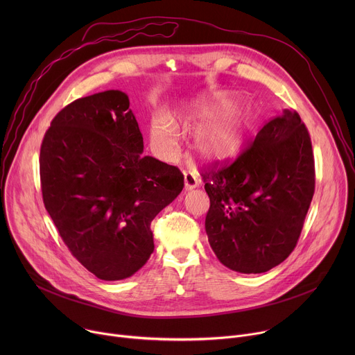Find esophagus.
I'll return each instance as SVG.
<instances>
[{"instance_id": "1", "label": "esophagus", "mask_w": 355, "mask_h": 355, "mask_svg": "<svg viewBox=\"0 0 355 355\" xmlns=\"http://www.w3.org/2000/svg\"><path fill=\"white\" fill-rule=\"evenodd\" d=\"M198 185H199L198 175L192 171H185L184 173V187H185V189H193Z\"/></svg>"}]
</instances>
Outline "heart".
Returning <instances> with one entry per match:
<instances>
[{
  "label": "heart",
  "instance_id": "1",
  "mask_svg": "<svg viewBox=\"0 0 355 355\" xmlns=\"http://www.w3.org/2000/svg\"><path fill=\"white\" fill-rule=\"evenodd\" d=\"M232 105L233 98L229 94H215L198 99L180 116L184 126L200 123L193 133V146L202 159L223 163L236 159L243 151L251 126L250 112L234 110L211 119L226 112ZM177 125L178 122H173L167 116H157L151 125V141L163 156L175 155L180 139Z\"/></svg>",
  "mask_w": 355,
  "mask_h": 355
}]
</instances>
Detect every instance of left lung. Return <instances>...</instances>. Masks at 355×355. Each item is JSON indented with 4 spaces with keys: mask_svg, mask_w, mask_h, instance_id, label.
Segmentation results:
<instances>
[{
    "mask_svg": "<svg viewBox=\"0 0 355 355\" xmlns=\"http://www.w3.org/2000/svg\"><path fill=\"white\" fill-rule=\"evenodd\" d=\"M211 207L205 219L218 260L241 274H261L293 251L315 193L309 132L285 110L227 167L202 171Z\"/></svg>",
    "mask_w": 355,
    "mask_h": 355,
    "instance_id": "1",
    "label": "left lung"
}]
</instances>
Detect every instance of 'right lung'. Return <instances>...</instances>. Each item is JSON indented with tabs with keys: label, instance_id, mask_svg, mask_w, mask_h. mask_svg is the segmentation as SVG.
<instances>
[{
	"label": "right lung",
	"instance_id": "1",
	"mask_svg": "<svg viewBox=\"0 0 355 355\" xmlns=\"http://www.w3.org/2000/svg\"><path fill=\"white\" fill-rule=\"evenodd\" d=\"M141 153L143 136L119 89L76 99L43 137L44 208L71 254L99 279L129 278L147 263L150 223L184 188L177 167Z\"/></svg>",
	"mask_w": 355,
	"mask_h": 355
}]
</instances>
